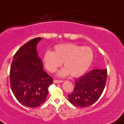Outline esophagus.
Returning a JSON list of instances; mask_svg holds the SVG:
<instances>
[{"label": "esophagus", "mask_w": 124, "mask_h": 124, "mask_svg": "<svg viewBox=\"0 0 124 124\" xmlns=\"http://www.w3.org/2000/svg\"><path fill=\"white\" fill-rule=\"evenodd\" d=\"M63 82V80H54V83H62Z\"/></svg>", "instance_id": "obj_1"}]
</instances>
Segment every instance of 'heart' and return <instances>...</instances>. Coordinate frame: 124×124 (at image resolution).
<instances>
[{"instance_id":"heart-1","label":"heart","mask_w":124,"mask_h":124,"mask_svg":"<svg viewBox=\"0 0 124 124\" xmlns=\"http://www.w3.org/2000/svg\"><path fill=\"white\" fill-rule=\"evenodd\" d=\"M94 59L92 49L88 46H81L74 44H60L54 46V51H47L44 55V63L49 72L53 73L58 67L65 66L58 72L60 76L69 73L76 77L88 70Z\"/></svg>"}]
</instances>
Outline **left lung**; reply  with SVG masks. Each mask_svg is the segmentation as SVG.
Instances as JSON below:
<instances>
[{
	"mask_svg": "<svg viewBox=\"0 0 124 124\" xmlns=\"http://www.w3.org/2000/svg\"><path fill=\"white\" fill-rule=\"evenodd\" d=\"M107 69H94L75 82L73 92L68 94L70 102L79 107L92 105L99 99L106 86Z\"/></svg>",
	"mask_w": 124,
	"mask_h": 124,
	"instance_id": "1",
	"label": "left lung"
}]
</instances>
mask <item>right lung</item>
Here are the masks:
<instances>
[{"instance_id": "right-lung-1", "label": "right lung", "mask_w": 124, "mask_h": 124, "mask_svg": "<svg viewBox=\"0 0 124 124\" xmlns=\"http://www.w3.org/2000/svg\"><path fill=\"white\" fill-rule=\"evenodd\" d=\"M42 39L37 37L23 45L14 55L10 70L11 89L21 104L35 108L46 99L48 87L53 79L43 70L38 56L37 45Z\"/></svg>"}]
</instances>
